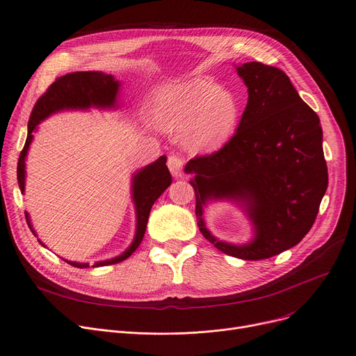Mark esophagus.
Masks as SVG:
<instances>
[{
	"label": "esophagus",
	"instance_id": "obj_1",
	"mask_svg": "<svg viewBox=\"0 0 356 356\" xmlns=\"http://www.w3.org/2000/svg\"><path fill=\"white\" fill-rule=\"evenodd\" d=\"M168 170L173 175V177L180 179L183 176V160L177 156H170L167 160Z\"/></svg>",
	"mask_w": 356,
	"mask_h": 356
}]
</instances>
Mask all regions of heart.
<instances>
[{
  "mask_svg": "<svg viewBox=\"0 0 356 356\" xmlns=\"http://www.w3.org/2000/svg\"><path fill=\"white\" fill-rule=\"evenodd\" d=\"M239 99L218 83L193 78L163 86L153 101L152 117L168 134L184 131L193 153H212L225 144L238 125Z\"/></svg>",
  "mask_w": 356,
  "mask_h": 356,
  "instance_id": "b5f03b06",
  "label": "heart"
}]
</instances>
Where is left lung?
Masks as SVG:
<instances>
[{"label":"left lung","instance_id":"obj_1","mask_svg":"<svg viewBox=\"0 0 356 356\" xmlns=\"http://www.w3.org/2000/svg\"><path fill=\"white\" fill-rule=\"evenodd\" d=\"M236 67L248 88V104L235 136L219 152L192 159L196 219L219 251L241 259H266L297 245L313 227L327 189L323 131L316 112L287 74L259 62ZM239 206L252 222L245 245L216 238L202 219L209 201Z\"/></svg>","mask_w":356,"mask_h":356}]
</instances>
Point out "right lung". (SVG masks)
Returning a JSON list of instances; mask_svg holds the SVG:
<instances>
[{"label": "right lung", "mask_w": 356, "mask_h": 356, "mask_svg": "<svg viewBox=\"0 0 356 356\" xmlns=\"http://www.w3.org/2000/svg\"><path fill=\"white\" fill-rule=\"evenodd\" d=\"M120 88L121 82L117 81L112 74L93 70L67 73L50 85L44 95L35 102L31 111L26 144L20 154V159H18L17 180L22 193H24L26 191V159L39 124L63 111H89L90 108L118 109L121 106L118 101ZM165 161L167 157L161 156L154 163L140 168V170L133 175V179H131V197H133L137 220L133 242H131L129 247L122 254L109 259L97 261L92 267H104L121 263V261L127 259L138 248L145 234L149 211H152L154 202L161 196V193L172 184V175L168 172ZM26 219L29 228L31 229L34 236H37L31 225L30 215L27 212ZM39 242L43 247H46L40 239ZM63 261H66L67 264L73 267L89 268V263H78V261H69L65 258Z\"/></svg>", "instance_id": "right-lung-1"}]
</instances>
